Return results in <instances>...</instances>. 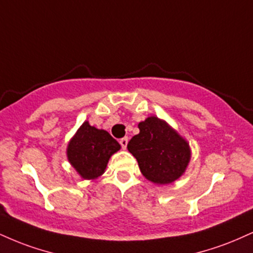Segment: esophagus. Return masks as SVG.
Here are the masks:
<instances>
[{
	"label": "esophagus",
	"mask_w": 253,
	"mask_h": 253,
	"mask_svg": "<svg viewBox=\"0 0 253 253\" xmlns=\"http://www.w3.org/2000/svg\"><path fill=\"white\" fill-rule=\"evenodd\" d=\"M120 145H121V147L124 148V150H126V147H127V144H128V138H127V136H125V138H123V139H120Z\"/></svg>",
	"instance_id": "1"
}]
</instances>
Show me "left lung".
Returning <instances> with one entry per match:
<instances>
[{
    "instance_id": "left-lung-1",
    "label": "left lung",
    "mask_w": 253,
    "mask_h": 253,
    "mask_svg": "<svg viewBox=\"0 0 253 253\" xmlns=\"http://www.w3.org/2000/svg\"><path fill=\"white\" fill-rule=\"evenodd\" d=\"M138 127L139 134L129 140L127 148L138 161L142 175L157 185L178 180L191 160L187 140L158 117H148Z\"/></svg>"
}]
</instances>
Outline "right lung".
<instances>
[{"label":"right lung","instance_id":"obj_1","mask_svg":"<svg viewBox=\"0 0 253 253\" xmlns=\"http://www.w3.org/2000/svg\"><path fill=\"white\" fill-rule=\"evenodd\" d=\"M120 148V144L107 130L84 121L69 140L66 152L67 159L78 174L86 180H94L105 173L111 157Z\"/></svg>","mask_w":253,"mask_h":253}]
</instances>
